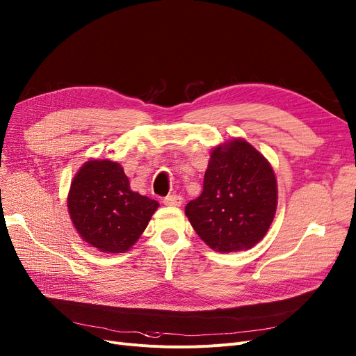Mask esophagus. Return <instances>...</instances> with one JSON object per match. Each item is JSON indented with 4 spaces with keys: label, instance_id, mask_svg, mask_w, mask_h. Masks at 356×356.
I'll return each instance as SVG.
<instances>
[{
    "label": "esophagus",
    "instance_id": "esophagus-1",
    "mask_svg": "<svg viewBox=\"0 0 356 356\" xmlns=\"http://www.w3.org/2000/svg\"><path fill=\"white\" fill-rule=\"evenodd\" d=\"M183 202V197L180 195H168L163 199V204L167 207H180Z\"/></svg>",
    "mask_w": 356,
    "mask_h": 356
}]
</instances>
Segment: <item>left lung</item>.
<instances>
[{
    "instance_id": "obj_1",
    "label": "left lung",
    "mask_w": 356,
    "mask_h": 356,
    "mask_svg": "<svg viewBox=\"0 0 356 356\" xmlns=\"http://www.w3.org/2000/svg\"><path fill=\"white\" fill-rule=\"evenodd\" d=\"M270 164L249 143L216 147L204 177V191L184 208L197 233L213 250L250 249L268 233L277 204Z\"/></svg>"
}]
</instances>
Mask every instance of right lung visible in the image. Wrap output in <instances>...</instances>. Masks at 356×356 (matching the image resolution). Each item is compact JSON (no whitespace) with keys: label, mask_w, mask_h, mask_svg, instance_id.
<instances>
[{"label":"right lung","mask_w":356,"mask_h":356,"mask_svg":"<svg viewBox=\"0 0 356 356\" xmlns=\"http://www.w3.org/2000/svg\"><path fill=\"white\" fill-rule=\"evenodd\" d=\"M157 208V200L132 192L120 164L109 160L87 161L68 195L74 227L88 244L107 253L129 250Z\"/></svg>","instance_id":"obj_1"}]
</instances>
